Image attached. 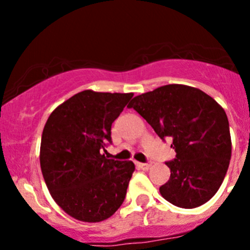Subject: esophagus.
<instances>
[{
	"instance_id": "obj_1",
	"label": "esophagus",
	"mask_w": 250,
	"mask_h": 250,
	"mask_svg": "<svg viewBox=\"0 0 250 250\" xmlns=\"http://www.w3.org/2000/svg\"><path fill=\"white\" fill-rule=\"evenodd\" d=\"M138 167L141 168V169H148L151 167V162L146 163H138Z\"/></svg>"
}]
</instances>
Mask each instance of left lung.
Wrapping results in <instances>:
<instances>
[{
  "instance_id": "8db88e82",
  "label": "left lung",
  "mask_w": 250,
  "mask_h": 250,
  "mask_svg": "<svg viewBox=\"0 0 250 250\" xmlns=\"http://www.w3.org/2000/svg\"><path fill=\"white\" fill-rule=\"evenodd\" d=\"M162 140L172 139L175 158L166 165L170 178L160 188L180 208L208 202L223 184L231 160L229 120L211 97L184 84H167L138 95L128 105Z\"/></svg>"
}]
</instances>
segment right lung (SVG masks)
<instances>
[{"label": "right lung", "mask_w": 250, "mask_h": 250, "mask_svg": "<svg viewBox=\"0 0 250 250\" xmlns=\"http://www.w3.org/2000/svg\"><path fill=\"white\" fill-rule=\"evenodd\" d=\"M133 93L83 90L48 117L40 163L53 200L66 214L85 223L106 220L123 203L135 166L107 160L111 125Z\"/></svg>", "instance_id": "add662e5"}]
</instances>
